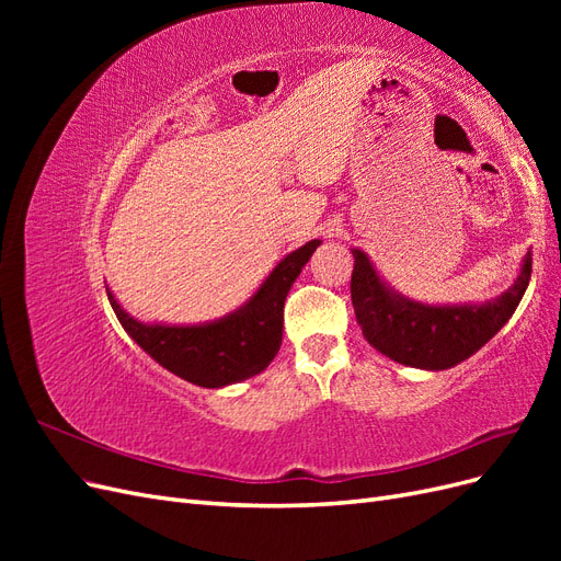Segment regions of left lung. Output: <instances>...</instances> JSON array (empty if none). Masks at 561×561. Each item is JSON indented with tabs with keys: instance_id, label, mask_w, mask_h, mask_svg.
<instances>
[{
	"instance_id": "left-lung-1",
	"label": "left lung",
	"mask_w": 561,
	"mask_h": 561,
	"mask_svg": "<svg viewBox=\"0 0 561 561\" xmlns=\"http://www.w3.org/2000/svg\"><path fill=\"white\" fill-rule=\"evenodd\" d=\"M353 257L351 299L365 339L390 360L421 369H449L480 351L515 313L531 278L526 252L517 280L499 299L428 307L390 290L363 250H353Z\"/></svg>"
}]
</instances>
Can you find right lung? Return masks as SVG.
<instances>
[{"label":"right lung","mask_w":561,"mask_h":561,"mask_svg":"<svg viewBox=\"0 0 561 561\" xmlns=\"http://www.w3.org/2000/svg\"><path fill=\"white\" fill-rule=\"evenodd\" d=\"M320 241L287 254L257 293L239 311L206 325H145L118 307L107 287L122 328L168 371L203 388H219L260 375L276 358L283 342V307Z\"/></svg>","instance_id":"right-lung-1"}]
</instances>
